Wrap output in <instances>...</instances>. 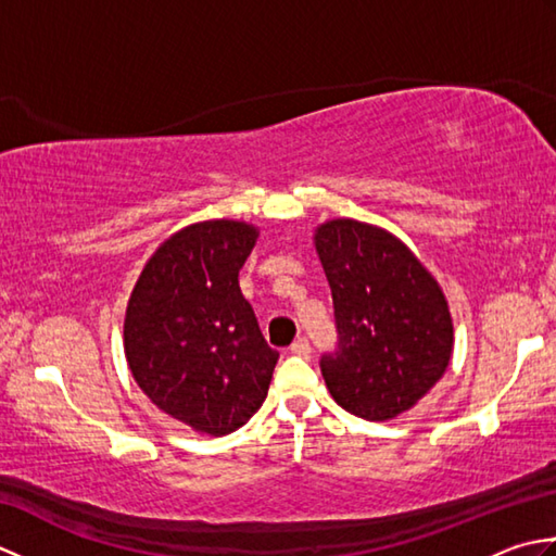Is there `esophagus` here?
<instances>
[{
	"label": "esophagus",
	"instance_id": "obj_1",
	"mask_svg": "<svg viewBox=\"0 0 556 556\" xmlns=\"http://www.w3.org/2000/svg\"><path fill=\"white\" fill-rule=\"evenodd\" d=\"M291 353H296V356L308 358V356H311V344H308V339L301 337V339L293 341V344H291Z\"/></svg>",
	"mask_w": 556,
	"mask_h": 556
}]
</instances>
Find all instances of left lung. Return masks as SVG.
<instances>
[{
    "label": "left lung",
    "mask_w": 556,
    "mask_h": 556,
    "mask_svg": "<svg viewBox=\"0 0 556 556\" xmlns=\"http://www.w3.org/2000/svg\"><path fill=\"white\" fill-rule=\"evenodd\" d=\"M332 289L339 351L320 368L337 404L365 420H392L442 380L454 320L440 281L392 231L358 219L315 227Z\"/></svg>",
    "instance_id": "1"
}]
</instances>
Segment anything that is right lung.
I'll use <instances>...</instances> for the list:
<instances>
[{
	"label": "right lung",
	"mask_w": 556,
	"mask_h": 556,
	"mask_svg": "<svg viewBox=\"0 0 556 556\" xmlns=\"http://www.w3.org/2000/svg\"><path fill=\"white\" fill-rule=\"evenodd\" d=\"M257 236L239 219L188 224L150 255L126 305L124 353L136 384L200 434L222 437L251 420L279 358L239 287Z\"/></svg>",
	"instance_id": "obj_1"
}]
</instances>
